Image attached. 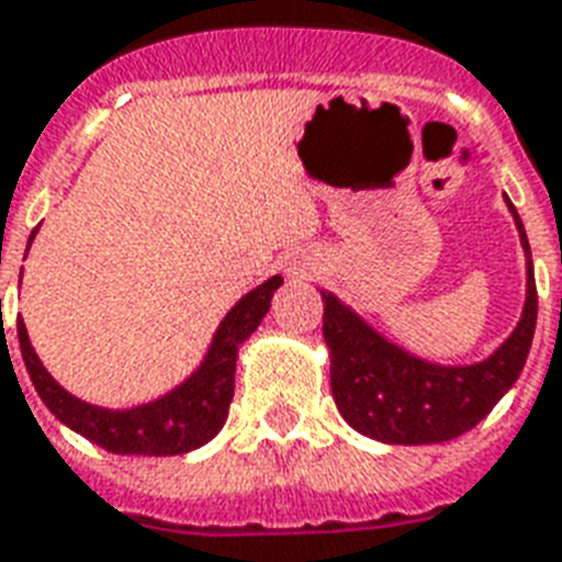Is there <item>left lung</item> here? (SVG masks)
I'll use <instances>...</instances> for the list:
<instances>
[{
    "mask_svg": "<svg viewBox=\"0 0 562 562\" xmlns=\"http://www.w3.org/2000/svg\"><path fill=\"white\" fill-rule=\"evenodd\" d=\"M509 212L528 252V300L516 333L477 366L445 368L409 357L321 291L333 397L353 430L389 445L448 442L481 424L519 380L537 329V280L528 235L513 203Z\"/></svg>",
    "mask_w": 562,
    "mask_h": 562,
    "instance_id": "left-lung-1",
    "label": "left lung"
}]
</instances>
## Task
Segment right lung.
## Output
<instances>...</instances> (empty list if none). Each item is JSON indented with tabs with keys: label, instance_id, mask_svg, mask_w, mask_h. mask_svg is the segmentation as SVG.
Returning <instances> with one entry per match:
<instances>
[{
	"label": "right lung",
	"instance_id": "right-lung-1",
	"mask_svg": "<svg viewBox=\"0 0 562 562\" xmlns=\"http://www.w3.org/2000/svg\"><path fill=\"white\" fill-rule=\"evenodd\" d=\"M34 238V235H32ZM29 238V241H32ZM282 285V277H273L247 297H241L217 327L209 357L188 383L170 392L156 404L111 413L100 406L85 404L67 395L53 376L46 374L32 341L25 336V324L16 321V336L23 350L25 371L32 376L37 395L55 418H61L70 430L91 439L111 453H144V457H173L205 445L226 422L229 401L235 392V357L238 345L259 327L271 306L273 291Z\"/></svg>",
	"mask_w": 562,
	"mask_h": 562
}]
</instances>
